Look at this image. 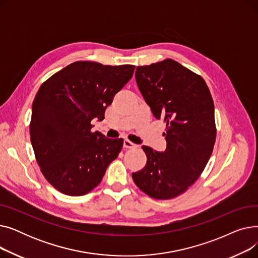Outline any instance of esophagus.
<instances>
[{
	"label": "esophagus",
	"instance_id": "obj_1",
	"mask_svg": "<svg viewBox=\"0 0 258 258\" xmlns=\"http://www.w3.org/2000/svg\"><path fill=\"white\" fill-rule=\"evenodd\" d=\"M135 147H136V145L132 143L131 141H128V140L123 141V148H125V150H128V148H135Z\"/></svg>",
	"mask_w": 258,
	"mask_h": 258
}]
</instances>
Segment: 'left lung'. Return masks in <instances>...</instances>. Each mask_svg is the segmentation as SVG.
Here are the masks:
<instances>
[{"mask_svg":"<svg viewBox=\"0 0 258 258\" xmlns=\"http://www.w3.org/2000/svg\"><path fill=\"white\" fill-rule=\"evenodd\" d=\"M135 77L153 115L165 121L166 150L143 145L146 165L132 177L150 197L172 199L199 179L212 154L216 130L211 94L200 75L172 59L139 66Z\"/></svg>","mask_w":258,"mask_h":258,"instance_id":"8db88e82","label":"left lung"}]
</instances>
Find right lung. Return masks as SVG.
<instances>
[{"label":"right lung","instance_id":"1","mask_svg":"<svg viewBox=\"0 0 258 258\" xmlns=\"http://www.w3.org/2000/svg\"><path fill=\"white\" fill-rule=\"evenodd\" d=\"M135 66L76 61L40 86L32 104L30 138L37 164L58 191L78 197L102 180L123 139L92 133L104 119L115 94L132 78Z\"/></svg>","mask_w":258,"mask_h":258}]
</instances>
